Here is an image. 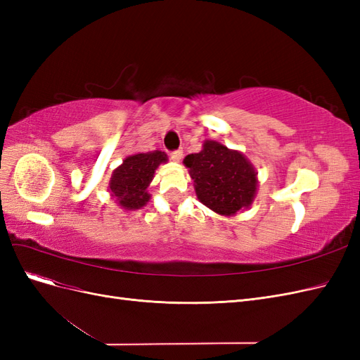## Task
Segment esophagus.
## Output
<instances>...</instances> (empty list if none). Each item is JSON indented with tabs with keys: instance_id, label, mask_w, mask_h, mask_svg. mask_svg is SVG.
Segmentation results:
<instances>
[{
	"instance_id": "obj_1",
	"label": "esophagus",
	"mask_w": 360,
	"mask_h": 360,
	"mask_svg": "<svg viewBox=\"0 0 360 360\" xmlns=\"http://www.w3.org/2000/svg\"><path fill=\"white\" fill-rule=\"evenodd\" d=\"M169 156H171V159H172V160L180 162V159L183 158V150H181V148H179V150H174V151H171Z\"/></svg>"
}]
</instances>
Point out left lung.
<instances>
[{"mask_svg":"<svg viewBox=\"0 0 360 360\" xmlns=\"http://www.w3.org/2000/svg\"><path fill=\"white\" fill-rule=\"evenodd\" d=\"M198 200L219 214H236L252 202L257 174L238 151L205 141L200 153L184 158Z\"/></svg>","mask_w":360,"mask_h":360,"instance_id":"obj_1","label":"left lung"}]
</instances>
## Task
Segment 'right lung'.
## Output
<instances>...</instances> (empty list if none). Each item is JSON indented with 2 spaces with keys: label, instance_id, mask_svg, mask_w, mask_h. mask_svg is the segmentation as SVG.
Segmentation results:
<instances>
[{
  "label": "right lung",
  "instance_id": "obj_1",
  "mask_svg": "<svg viewBox=\"0 0 360 360\" xmlns=\"http://www.w3.org/2000/svg\"><path fill=\"white\" fill-rule=\"evenodd\" d=\"M167 160V155L159 150L126 158L112 172L110 183L112 197L127 210L144 207L150 198L147 188L153 180L155 169Z\"/></svg>",
  "mask_w": 360,
  "mask_h": 360
}]
</instances>
